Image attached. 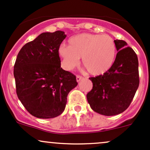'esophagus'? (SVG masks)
Instances as JSON below:
<instances>
[{"mask_svg": "<svg viewBox=\"0 0 150 150\" xmlns=\"http://www.w3.org/2000/svg\"><path fill=\"white\" fill-rule=\"evenodd\" d=\"M83 78L82 76H80V75H77V76H76L77 82H80V80H83Z\"/></svg>", "mask_w": 150, "mask_h": 150, "instance_id": "34e87169", "label": "esophagus"}]
</instances>
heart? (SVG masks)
<instances>
[{
  "mask_svg": "<svg viewBox=\"0 0 150 150\" xmlns=\"http://www.w3.org/2000/svg\"><path fill=\"white\" fill-rule=\"evenodd\" d=\"M58 54L67 70L77 66L82 57L83 65L90 73L102 75L112 65L116 46L112 38L108 35L81 33L70 38L69 46L60 45Z\"/></svg>",
  "mask_w": 150,
  "mask_h": 150,
  "instance_id": "heart-1",
  "label": "heart"
}]
</instances>
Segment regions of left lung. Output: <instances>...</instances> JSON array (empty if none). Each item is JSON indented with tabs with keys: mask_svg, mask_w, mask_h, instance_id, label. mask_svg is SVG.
<instances>
[{
	"mask_svg": "<svg viewBox=\"0 0 150 150\" xmlns=\"http://www.w3.org/2000/svg\"><path fill=\"white\" fill-rule=\"evenodd\" d=\"M116 58L103 75L90 78L93 89L87 94L90 108L105 116L119 115L127 109L139 87L138 58L124 40H114Z\"/></svg>",
	"mask_w": 150,
	"mask_h": 150,
	"instance_id": "1",
	"label": "left lung"
}]
</instances>
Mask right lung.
Wrapping results in <instances>:
<instances>
[{
  "mask_svg": "<svg viewBox=\"0 0 150 150\" xmlns=\"http://www.w3.org/2000/svg\"><path fill=\"white\" fill-rule=\"evenodd\" d=\"M65 32L42 33L25 45L14 65L18 98L28 112L49 119L62 114L70 90L78 85L76 77L61 67L58 48Z\"/></svg>",
  "mask_w": 150,
  "mask_h": 150,
  "instance_id": "add662e5",
  "label": "right lung"
}]
</instances>
